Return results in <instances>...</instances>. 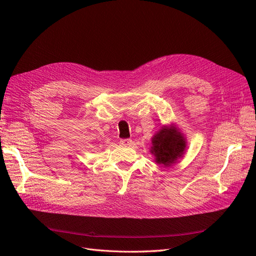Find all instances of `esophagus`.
<instances>
[{"instance_id": "obj_1", "label": "esophagus", "mask_w": 256, "mask_h": 256, "mask_svg": "<svg viewBox=\"0 0 256 256\" xmlns=\"http://www.w3.org/2000/svg\"><path fill=\"white\" fill-rule=\"evenodd\" d=\"M120 144L122 146H129L132 144V140H131V138H122L120 141Z\"/></svg>"}]
</instances>
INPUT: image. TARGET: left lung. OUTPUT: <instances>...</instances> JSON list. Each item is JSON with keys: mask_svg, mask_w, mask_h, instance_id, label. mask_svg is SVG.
<instances>
[{"mask_svg": "<svg viewBox=\"0 0 256 256\" xmlns=\"http://www.w3.org/2000/svg\"><path fill=\"white\" fill-rule=\"evenodd\" d=\"M150 152L154 161L164 166H171L182 157L186 150V138L174 126H164L152 138Z\"/></svg>", "mask_w": 256, "mask_h": 256, "instance_id": "left-lung-1", "label": "left lung"}]
</instances>
